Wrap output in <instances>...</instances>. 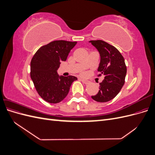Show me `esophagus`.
Here are the masks:
<instances>
[{"label": "esophagus", "instance_id": "esophagus-1", "mask_svg": "<svg viewBox=\"0 0 155 155\" xmlns=\"http://www.w3.org/2000/svg\"><path fill=\"white\" fill-rule=\"evenodd\" d=\"M79 79H80V80H81L83 83H85V84H88V83H89V81H88V80H85V79H82V78H79Z\"/></svg>", "mask_w": 155, "mask_h": 155}]
</instances>
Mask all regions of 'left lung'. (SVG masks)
<instances>
[{
	"label": "left lung",
	"mask_w": 155,
	"mask_h": 155,
	"mask_svg": "<svg viewBox=\"0 0 155 155\" xmlns=\"http://www.w3.org/2000/svg\"><path fill=\"white\" fill-rule=\"evenodd\" d=\"M99 51L100 62L97 68L101 76H105L100 83L97 94L91 97L97 102H107L120 92L125 83L127 67L124 58L114 46L101 40L90 41Z\"/></svg>",
	"instance_id": "obj_1"
}]
</instances>
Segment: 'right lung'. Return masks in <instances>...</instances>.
Here are the masks:
<instances>
[{
    "label": "right lung",
    "instance_id": "add662e5",
    "mask_svg": "<svg viewBox=\"0 0 155 155\" xmlns=\"http://www.w3.org/2000/svg\"><path fill=\"white\" fill-rule=\"evenodd\" d=\"M77 42L54 41L41 46L31 59L30 76L39 96L50 104L63 100L70 91L73 81L78 78L73 76H59L58 70L61 61L67 60L68 55Z\"/></svg>",
    "mask_w": 155,
    "mask_h": 155
}]
</instances>
